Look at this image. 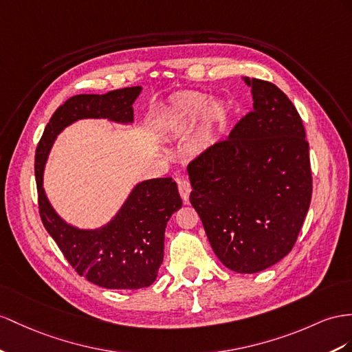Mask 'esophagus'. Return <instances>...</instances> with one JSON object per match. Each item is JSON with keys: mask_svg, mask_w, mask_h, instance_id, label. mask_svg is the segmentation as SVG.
Segmentation results:
<instances>
[{"mask_svg": "<svg viewBox=\"0 0 352 352\" xmlns=\"http://www.w3.org/2000/svg\"><path fill=\"white\" fill-rule=\"evenodd\" d=\"M178 192H179V196H182V199L187 202L188 196H190V192H192L190 183H188L187 179H178Z\"/></svg>", "mask_w": 352, "mask_h": 352, "instance_id": "obj_1", "label": "esophagus"}]
</instances>
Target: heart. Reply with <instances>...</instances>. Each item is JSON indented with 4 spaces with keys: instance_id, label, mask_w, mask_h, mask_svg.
Masks as SVG:
<instances>
[{
    "instance_id": "1",
    "label": "heart",
    "mask_w": 352,
    "mask_h": 352,
    "mask_svg": "<svg viewBox=\"0 0 352 352\" xmlns=\"http://www.w3.org/2000/svg\"><path fill=\"white\" fill-rule=\"evenodd\" d=\"M226 114V105L223 102H208V96L204 94L187 92L175 96L168 104L164 122L169 131L186 132L202 117L205 131L212 133Z\"/></svg>"
}]
</instances>
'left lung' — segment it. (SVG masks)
<instances>
[{
    "mask_svg": "<svg viewBox=\"0 0 352 352\" xmlns=\"http://www.w3.org/2000/svg\"><path fill=\"white\" fill-rule=\"evenodd\" d=\"M253 110L229 138L187 166L190 204L220 262L256 274L284 258L302 229L312 196L309 144L296 107L281 89L242 77Z\"/></svg>",
    "mask_w": 352,
    "mask_h": 352,
    "instance_id": "obj_1",
    "label": "left lung"
}]
</instances>
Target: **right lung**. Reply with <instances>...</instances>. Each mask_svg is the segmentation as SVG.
<instances>
[{"label":"right lung","instance_id":"1","mask_svg":"<svg viewBox=\"0 0 352 352\" xmlns=\"http://www.w3.org/2000/svg\"><path fill=\"white\" fill-rule=\"evenodd\" d=\"M141 86L111 90L104 95H76L52 116L35 151L40 217L68 263L80 276L104 288L137 290L148 287L164 262L166 223L182 208L173 178H153L132 188L114 217L98 229H78L62 220L43 188L44 165L58 135L82 119L132 123V104Z\"/></svg>","mask_w":352,"mask_h":352}]
</instances>
